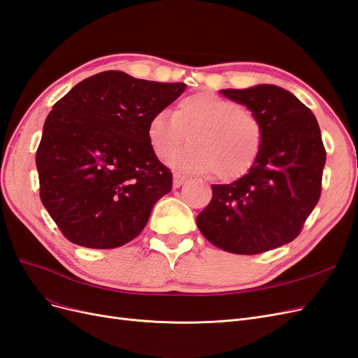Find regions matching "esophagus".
<instances>
[{
  "label": "esophagus",
  "mask_w": 358,
  "mask_h": 358,
  "mask_svg": "<svg viewBox=\"0 0 358 358\" xmlns=\"http://www.w3.org/2000/svg\"><path fill=\"white\" fill-rule=\"evenodd\" d=\"M187 179H188V178L180 175V173H175V175H173V187L179 188L180 185H183V183H185Z\"/></svg>",
  "instance_id": "1"
}]
</instances>
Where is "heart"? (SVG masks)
Segmentation results:
<instances>
[{
    "mask_svg": "<svg viewBox=\"0 0 358 358\" xmlns=\"http://www.w3.org/2000/svg\"><path fill=\"white\" fill-rule=\"evenodd\" d=\"M188 134L189 143L173 152L167 162L176 170L212 173L234 180L249 171L263 145L257 116L233 100L212 92L183 96L175 112L158 110L149 117L146 137L158 158H166Z\"/></svg>",
    "mask_w": 358,
    "mask_h": 358,
    "instance_id": "1",
    "label": "heart"
}]
</instances>
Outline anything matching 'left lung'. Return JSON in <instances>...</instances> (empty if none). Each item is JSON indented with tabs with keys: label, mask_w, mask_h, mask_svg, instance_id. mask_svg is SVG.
<instances>
[{
	"label": "left lung",
	"mask_w": 358,
	"mask_h": 358,
	"mask_svg": "<svg viewBox=\"0 0 358 358\" xmlns=\"http://www.w3.org/2000/svg\"><path fill=\"white\" fill-rule=\"evenodd\" d=\"M221 92L257 116L263 145L245 176L212 185V200L197 225L222 251L262 254L300 234L321 196L326 148L317 117L284 88L258 85Z\"/></svg>",
	"instance_id": "8db88e82"
}]
</instances>
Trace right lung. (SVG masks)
<instances>
[{
  "mask_svg": "<svg viewBox=\"0 0 358 358\" xmlns=\"http://www.w3.org/2000/svg\"><path fill=\"white\" fill-rule=\"evenodd\" d=\"M185 88L110 70L82 80L55 103L36 164L41 203L64 237L113 249L142 233L173 183L149 146L146 125Z\"/></svg>",
  "mask_w": 358,
  "mask_h": 358,
  "instance_id": "obj_1",
  "label": "right lung"
}]
</instances>
